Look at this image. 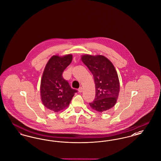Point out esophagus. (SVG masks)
<instances>
[{
	"mask_svg": "<svg viewBox=\"0 0 161 161\" xmlns=\"http://www.w3.org/2000/svg\"><path fill=\"white\" fill-rule=\"evenodd\" d=\"M78 92H80V93L83 92V87H79V89H78Z\"/></svg>",
	"mask_w": 161,
	"mask_h": 161,
	"instance_id": "esophagus-1",
	"label": "esophagus"
}]
</instances>
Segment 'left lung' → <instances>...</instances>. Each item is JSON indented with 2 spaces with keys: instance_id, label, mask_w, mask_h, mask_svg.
<instances>
[{
  "instance_id": "8db88e82",
  "label": "left lung",
  "mask_w": 161,
  "mask_h": 161,
  "mask_svg": "<svg viewBox=\"0 0 161 161\" xmlns=\"http://www.w3.org/2000/svg\"><path fill=\"white\" fill-rule=\"evenodd\" d=\"M81 60L92 72L95 84V97L90 106L99 112L114 107L119 92V83L113 64L103 55H84Z\"/></svg>"
}]
</instances>
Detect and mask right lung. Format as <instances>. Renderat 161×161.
<instances>
[{"label":"right lung","instance_id":"obj_1","mask_svg":"<svg viewBox=\"0 0 161 161\" xmlns=\"http://www.w3.org/2000/svg\"><path fill=\"white\" fill-rule=\"evenodd\" d=\"M72 55L52 57L46 64L41 80L40 93L43 105L58 112L68 107L76 89H72L63 77V72L71 63Z\"/></svg>","mask_w":161,"mask_h":161}]
</instances>
